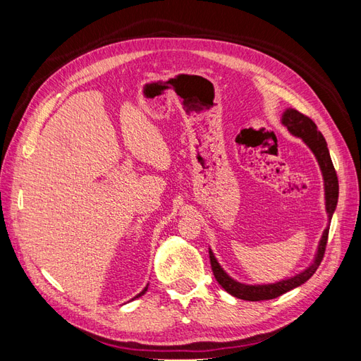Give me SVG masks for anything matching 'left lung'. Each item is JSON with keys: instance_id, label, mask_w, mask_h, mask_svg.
<instances>
[{"instance_id": "left-lung-1", "label": "left lung", "mask_w": 361, "mask_h": 361, "mask_svg": "<svg viewBox=\"0 0 361 361\" xmlns=\"http://www.w3.org/2000/svg\"><path fill=\"white\" fill-rule=\"evenodd\" d=\"M280 122L293 137H298L302 140V143L312 150V154L314 155L316 161H318V166L321 169L322 179H324L325 212H326V215H329V226H326L325 231L322 232V236L319 239V244H318V248H316V253H314L312 264L305 269L300 271L298 274L281 279L276 283L248 285V283H241V281L235 280L233 277L227 274L224 268L220 265V262L216 260L214 251L209 248L211 267H212L216 281L220 283L221 288L226 292L233 295V297H236L239 300H245V301H264V300L277 298V297H280V295L301 286L302 283L307 281L314 274V271L318 269V267L321 265V260L324 257L326 239H329L330 223H331V218L336 211L337 199H338V180H337V174L333 167L330 152H329V147H326V141H325L324 135L319 133L318 128H316L313 120L309 118L307 116L301 114L300 111L293 110V108H286V110L281 114Z\"/></svg>"}]
</instances>
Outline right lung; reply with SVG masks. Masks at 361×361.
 I'll return each mask as SVG.
<instances>
[{
  "instance_id": "obj_1",
  "label": "right lung",
  "mask_w": 361,
  "mask_h": 361,
  "mask_svg": "<svg viewBox=\"0 0 361 361\" xmlns=\"http://www.w3.org/2000/svg\"><path fill=\"white\" fill-rule=\"evenodd\" d=\"M147 288H149V283H147V285H146V288H145L143 290H141L138 295H135V297H134L133 300H130V301H134V300H137V298H140V297H143V295L147 292Z\"/></svg>"
}]
</instances>
